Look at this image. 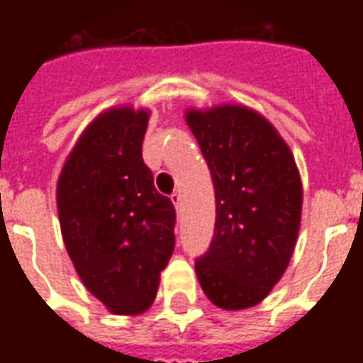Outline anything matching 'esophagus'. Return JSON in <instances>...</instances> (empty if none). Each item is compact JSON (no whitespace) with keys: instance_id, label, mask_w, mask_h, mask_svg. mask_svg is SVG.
<instances>
[{"instance_id":"esophagus-1","label":"esophagus","mask_w":363,"mask_h":363,"mask_svg":"<svg viewBox=\"0 0 363 363\" xmlns=\"http://www.w3.org/2000/svg\"><path fill=\"white\" fill-rule=\"evenodd\" d=\"M171 200H173V204L177 210H181V206H182V196H181V192L179 190H174L173 194H171Z\"/></svg>"}]
</instances>
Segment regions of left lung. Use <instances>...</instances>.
<instances>
[{"mask_svg":"<svg viewBox=\"0 0 363 363\" xmlns=\"http://www.w3.org/2000/svg\"><path fill=\"white\" fill-rule=\"evenodd\" d=\"M216 192L210 249L194 267L213 305L237 311L268 296L288 268L301 220L296 159L272 124L245 106L186 112Z\"/></svg>","mask_w":363,"mask_h":363,"instance_id":"1","label":"left lung"}]
</instances>
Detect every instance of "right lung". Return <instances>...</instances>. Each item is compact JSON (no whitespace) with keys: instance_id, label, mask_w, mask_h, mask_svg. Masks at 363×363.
<instances>
[{"instance_id":"obj_1","label":"right lung","mask_w":363,"mask_h":363,"mask_svg":"<svg viewBox=\"0 0 363 363\" xmlns=\"http://www.w3.org/2000/svg\"><path fill=\"white\" fill-rule=\"evenodd\" d=\"M147 112L114 108L91 124L58 181L67 255L91 294L116 315L143 313L174 251V206L142 157Z\"/></svg>"}]
</instances>
